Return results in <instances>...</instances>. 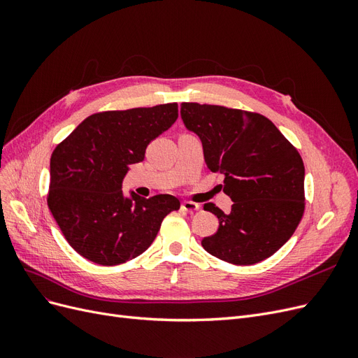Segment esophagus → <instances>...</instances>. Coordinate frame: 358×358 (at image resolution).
I'll return each mask as SVG.
<instances>
[{
	"instance_id": "1",
	"label": "esophagus",
	"mask_w": 358,
	"mask_h": 358,
	"mask_svg": "<svg viewBox=\"0 0 358 358\" xmlns=\"http://www.w3.org/2000/svg\"><path fill=\"white\" fill-rule=\"evenodd\" d=\"M180 208H182V210H183V212L192 213V212H196V210H199V209H200V204L185 200V201H182V206H180Z\"/></svg>"
}]
</instances>
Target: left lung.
<instances>
[{"label": "left lung", "instance_id": "8db88e82", "mask_svg": "<svg viewBox=\"0 0 358 358\" xmlns=\"http://www.w3.org/2000/svg\"><path fill=\"white\" fill-rule=\"evenodd\" d=\"M180 116L200 137L206 166L224 175V192L233 201L229 213L204 204V210L218 216L220 227L201 246L236 266L273 255L305 212V166L297 149L259 113L182 103Z\"/></svg>", "mask_w": 358, "mask_h": 358}]
</instances>
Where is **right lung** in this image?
<instances>
[{"label": "right lung", "instance_id": "right-lung-1", "mask_svg": "<svg viewBox=\"0 0 358 358\" xmlns=\"http://www.w3.org/2000/svg\"><path fill=\"white\" fill-rule=\"evenodd\" d=\"M178 119V103L88 116L50 158L48 206L70 246L101 266L138 257L162 220L180 208L170 194L125 197L129 164L145 159L148 145Z\"/></svg>", "mask_w": 358, "mask_h": 358}]
</instances>
